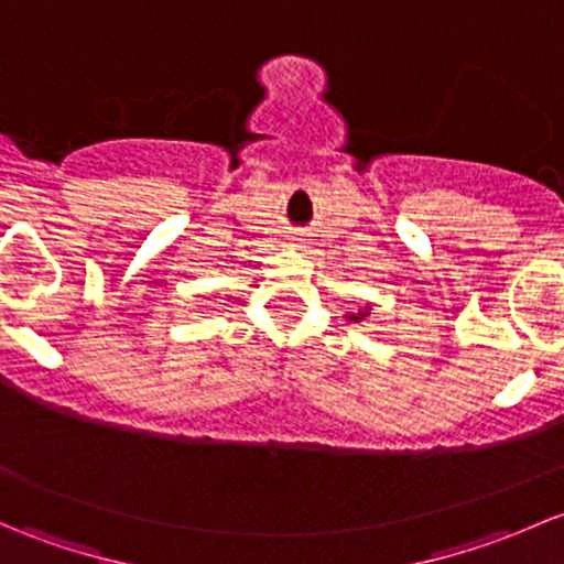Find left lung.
<instances>
[{"label":"left lung","mask_w":564,"mask_h":564,"mask_svg":"<svg viewBox=\"0 0 564 564\" xmlns=\"http://www.w3.org/2000/svg\"><path fill=\"white\" fill-rule=\"evenodd\" d=\"M366 316H371V308H362L357 311V314H349V322H362Z\"/></svg>","instance_id":"8db88e82"}]
</instances>
